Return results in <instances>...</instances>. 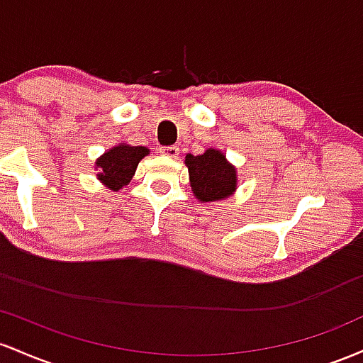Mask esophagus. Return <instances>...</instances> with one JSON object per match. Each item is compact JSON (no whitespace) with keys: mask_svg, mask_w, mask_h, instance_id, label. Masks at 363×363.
I'll return each instance as SVG.
<instances>
[{"mask_svg":"<svg viewBox=\"0 0 363 363\" xmlns=\"http://www.w3.org/2000/svg\"><path fill=\"white\" fill-rule=\"evenodd\" d=\"M160 152L164 154V156H168V157H177L180 150H178L177 145H166V147L160 149Z\"/></svg>","mask_w":363,"mask_h":363,"instance_id":"obj_1","label":"esophagus"}]
</instances>
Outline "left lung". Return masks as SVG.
Here are the masks:
<instances>
[{"label": "left lung", "instance_id": "8db88e82", "mask_svg": "<svg viewBox=\"0 0 363 363\" xmlns=\"http://www.w3.org/2000/svg\"><path fill=\"white\" fill-rule=\"evenodd\" d=\"M190 183L195 197L202 202L223 201L235 190L236 169L219 150L209 149L201 156H186Z\"/></svg>", "mask_w": 363, "mask_h": 363}]
</instances>
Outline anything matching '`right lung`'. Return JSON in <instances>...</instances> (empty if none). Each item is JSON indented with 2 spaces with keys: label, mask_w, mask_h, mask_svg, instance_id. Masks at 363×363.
<instances>
[{
  "label": "right lung",
  "mask_w": 363,
  "mask_h": 363,
  "mask_svg": "<svg viewBox=\"0 0 363 363\" xmlns=\"http://www.w3.org/2000/svg\"><path fill=\"white\" fill-rule=\"evenodd\" d=\"M149 154L145 147H130V145H118L97 160V168H99V180L104 183L108 189L120 190L132 180L135 173L138 161Z\"/></svg>",
  "instance_id": "right-lung-1"
}]
</instances>
